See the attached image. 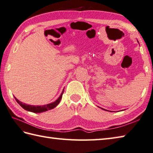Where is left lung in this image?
Listing matches in <instances>:
<instances>
[{"label":"left lung","mask_w":153,"mask_h":153,"mask_svg":"<svg viewBox=\"0 0 153 153\" xmlns=\"http://www.w3.org/2000/svg\"><path fill=\"white\" fill-rule=\"evenodd\" d=\"M102 110H106V111H108V110H105V109H103V108H102ZM123 111V110H122Z\"/></svg>","instance_id":"1"}]
</instances>
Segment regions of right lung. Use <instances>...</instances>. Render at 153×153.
Here are the masks:
<instances>
[{"label": "right lung", "instance_id": "right-lung-1", "mask_svg": "<svg viewBox=\"0 0 153 153\" xmlns=\"http://www.w3.org/2000/svg\"><path fill=\"white\" fill-rule=\"evenodd\" d=\"M64 92V89L62 91L61 94L60 95V96L56 100L53 102H51L50 104H45V105H29V104H26L25 103H23L20 102V100L15 97L14 98L16 102L20 104V105L21 107H22L24 110H26L28 111H31V112H33V113H42V112H44L46 111H48L49 110H51V109H53L54 108H55L57 105L59 104L62 98V96H63V94Z\"/></svg>", "mask_w": 153, "mask_h": 153}]
</instances>
